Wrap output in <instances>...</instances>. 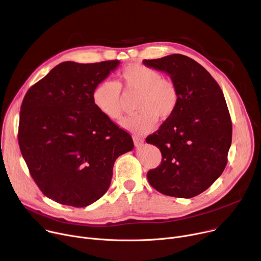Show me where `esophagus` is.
<instances>
[{
    "mask_svg": "<svg viewBox=\"0 0 261 261\" xmlns=\"http://www.w3.org/2000/svg\"><path fill=\"white\" fill-rule=\"evenodd\" d=\"M133 141H134V144H135V146L136 147H139V146H141L142 144H143V142H144V139L143 138H140V137H133Z\"/></svg>",
    "mask_w": 261,
    "mask_h": 261,
    "instance_id": "34e87169",
    "label": "esophagus"
}]
</instances>
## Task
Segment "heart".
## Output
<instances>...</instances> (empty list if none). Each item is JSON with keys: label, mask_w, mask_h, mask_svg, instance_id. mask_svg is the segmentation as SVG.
<instances>
[{"label": "heart", "mask_w": 261, "mask_h": 261, "mask_svg": "<svg viewBox=\"0 0 261 261\" xmlns=\"http://www.w3.org/2000/svg\"><path fill=\"white\" fill-rule=\"evenodd\" d=\"M121 89L128 93H138V113L125 119L121 126L135 135L151 132L158 122L172 117L179 101L176 85L161 73L142 64H130L119 74L116 83L104 81L98 84L92 94L93 103L109 120L118 121L123 116Z\"/></svg>", "instance_id": "b5f03b06"}]
</instances>
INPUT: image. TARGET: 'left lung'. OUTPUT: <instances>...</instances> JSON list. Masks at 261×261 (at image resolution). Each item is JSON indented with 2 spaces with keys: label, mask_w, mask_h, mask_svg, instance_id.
Returning a JSON list of instances; mask_svg holds the SVG:
<instances>
[{
  "label": "left lung",
  "mask_w": 261,
  "mask_h": 261,
  "mask_svg": "<svg viewBox=\"0 0 261 261\" xmlns=\"http://www.w3.org/2000/svg\"><path fill=\"white\" fill-rule=\"evenodd\" d=\"M142 63L167 73L179 93L172 117L145 139L162 154L161 164L147 172V180L162 194L194 197L227 163L232 125L224 95L211 74L189 57L175 54Z\"/></svg>",
  "instance_id": "8db88e82"
}]
</instances>
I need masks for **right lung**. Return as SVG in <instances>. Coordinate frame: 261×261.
<instances>
[{"instance_id":"right-lung-1","label":"right lung","mask_w":261,"mask_h":261,"mask_svg":"<svg viewBox=\"0 0 261 261\" xmlns=\"http://www.w3.org/2000/svg\"><path fill=\"white\" fill-rule=\"evenodd\" d=\"M120 61L63 62L27 92L18 143L42 193L61 204L84 207L109 188L117 158L133 150L129 133L93 103L95 87Z\"/></svg>"}]
</instances>
